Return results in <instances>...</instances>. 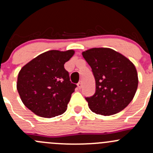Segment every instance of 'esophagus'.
Returning <instances> with one entry per match:
<instances>
[{
	"mask_svg": "<svg viewBox=\"0 0 153 153\" xmlns=\"http://www.w3.org/2000/svg\"><path fill=\"white\" fill-rule=\"evenodd\" d=\"M78 89H81V88H82V82H81V81H79V82L78 83Z\"/></svg>",
	"mask_w": 153,
	"mask_h": 153,
	"instance_id": "34e87169",
	"label": "esophagus"
}]
</instances>
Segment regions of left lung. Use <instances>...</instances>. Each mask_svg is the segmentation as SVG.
Returning a JSON list of instances; mask_svg holds the SVG:
<instances>
[{
  "label": "left lung",
  "mask_w": 153,
  "mask_h": 153,
  "mask_svg": "<svg viewBox=\"0 0 153 153\" xmlns=\"http://www.w3.org/2000/svg\"><path fill=\"white\" fill-rule=\"evenodd\" d=\"M82 55L95 80V94L85 98L89 109L103 115L121 112L132 101L138 88V74L134 64L109 48H92Z\"/></svg>",
  "instance_id": "left-lung-1"
}]
</instances>
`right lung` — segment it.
Masks as SVG:
<instances>
[{
	"instance_id": "obj_1",
	"label": "right lung",
	"mask_w": 153,
	"mask_h": 153,
	"mask_svg": "<svg viewBox=\"0 0 153 153\" xmlns=\"http://www.w3.org/2000/svg\"><path fill=\"white\" fill-rule=\"evenodd\" d=\"M75 52L50 50L29 61L19 72L17 89L24 104L37 115L52 118L67 109L76 84L69 81L64 64Z\"/></svg>"
}]
</instances>
